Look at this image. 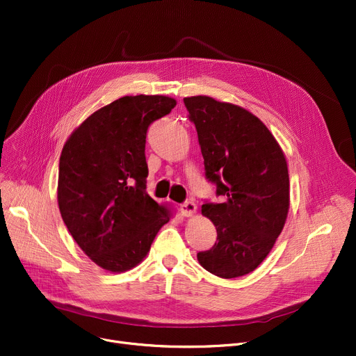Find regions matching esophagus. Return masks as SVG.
<instances>
[{"label":"esophagus","instance_id":"34e87169","mask_svg":"<svg viewBox=\"0 0 356 356\" xmlns=\"http://www.w3.org/2000/svg\"><path fill=\"white\" fill-rule=\"evenodd\" d=\"M181 212L185 215V216H191L194 215L197 212V205L194 204V201H185L184 204H181Z\"/></svg>","mask_w":356,"mask_h":356}]
</instances>
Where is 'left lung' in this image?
Wrapping results in <instances>:
<instances>
[{"label":"left lung","mask_w":356,"mask_h":356,"mask_svg":"<svg viewBox=\"0 0 356 356\" xmlns=\"http://www.w3.org/2000/svg\"><path fill=\"white\" fill-rule=\"evenodd\" d=\"M195 124L205 178L221 204L205 201L216 242L198 252L202 268L220 278L252 272L270 252L289 209L285 155L264 122L247 109L211 97L184 98Z\"/></svg>","instance_id":"1"}]
</instances>
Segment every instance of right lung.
Segmentation results:
<instances>
[{
    "mask_svg": "<svg viewBox=\"0 0 356 356\" xmlns=\"http://www.w3.org/2000/svg\"><path fill=\"white\" fill-rule=\"evenodd\" d=\"M163 95L122 97L102 106L67 140L58 172V207L74 241L98 266L138 265L167 212L147 194L148 127L171 113Z\"/></svg>",
    "mask_w": 356,
    "mask_h": 356,
    "instance_id": "obj_1",
    "label": "right lung"
}]
</instances>
